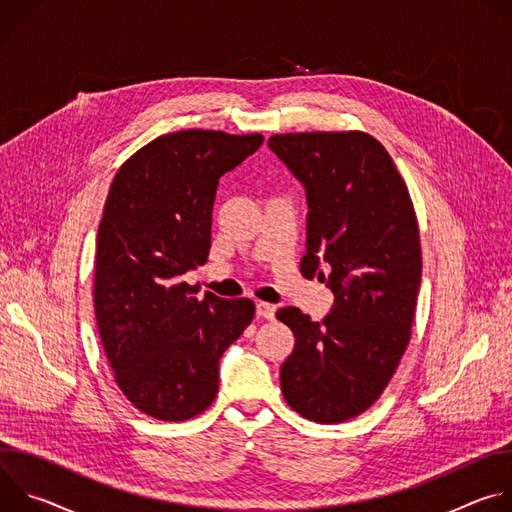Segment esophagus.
Instances as JSON below:
<instances>
[{"label": "esophagus", "instance_id": "34e87169", "mask_svg": "<svg viewBox=\"0 0 512 512\" xmlns=\"http://www.w3.org/2000/svg\"><path fill=\"white\" fill-rule=\"evenodd\" d=\"M275 306L267 304V302H257V316L265 318V320H273L275 318Z\"/></svg>", "mask_w": 512, "mask_h": 512}]
</instances>
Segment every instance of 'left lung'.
<instances>
[{
    "mask_svg": "<svg viewBox=\"0 0 512 512\" xmlns=\"http://www.w3.org/2000/svg\"><path fill=\"white\" fill-rule=\"evenodd\" d=\"M267 143L306 188L302 273L334 294L320 322L294 306L277 310L296 336L281 391L302 417L342 423L375 405L407 350L421 281L415 208L393 158L369 133H275Z\"/></svg>",
    "mask_w": 512,
    "mask_h": 512,
    "instance_id": "obj_1",
    "label": "left lung"
}]
</instances>
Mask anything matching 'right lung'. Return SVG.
I'll use <instances>...</instances> for the list:
<instances>
[{"instance_id": "obj_1", "label": "right lung", "mask_w": 512, "mask_h": 512, "mask_svg": "<svg viewBox=\"0 0 512 512\" xmlns=\"http://www.w3.org/2000/svg\"><path fill=\"white\" fill-rule=\"evenodd\" d=\"M261 133L184 129L117 170L97 235L93 304L117 387L141 413L186 421L218 393V360L253 322L182 275L206 263L218 178L255 154Z\"/></svg>"}]
</instances>
